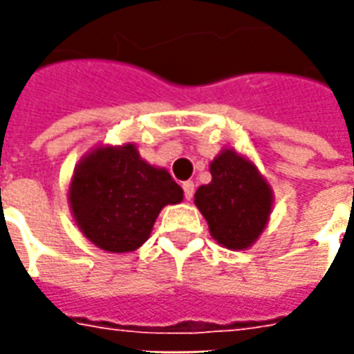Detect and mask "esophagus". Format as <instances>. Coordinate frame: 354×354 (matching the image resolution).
Returning a JSON list of instances; mask_svg holds the SVG:
<instances>
[{
	"instance_id": "34e87169",
	"label": "esophagus",
	"mask_w": 354,
	"mask_h": 354,
	"mask_svg": "<svg viewBox=\"0 0 354 354\" xmlns=\"http://www.w3.org/2000/svg\"><path fill=\"white\" fill-rule=\"evenodd\" d=\"M182 187H184V195H185V199H187V201H192L193 193H195V184H193L192 180H187V182H184V184H182Z\"/></svg>"
}]
</instances>
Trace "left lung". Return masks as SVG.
I'll return each mask as SVG.
<instances>
[{"label": "left lung", "instance_id": "1", "mask_svg": "<svg viewBox=\"0 0 354 354\" xmlns=\"http://www.w3.org/2000/svg\"><path fill=\"white\" fill-rule=\"evenodd\" d=\"M210 184L195 192V207L210 235L230 250H246L260 239L273 210V189L248 157L223 147L210 162Z\"/></svg>", "mask_w": 354, "mask_h": 354}]
</instances>
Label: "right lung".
Wrapping results in <instances>:
<instances>
[{
	"mask_svg": "<svg viewBox=\"0 0 354 354\" xmlns=\"http://www.w3.org/2000/svg\"><path fill=\"white\" fill-rule=\"evenodd\" d=\"M184 189L169 170L144 161L132 142L96 146L75 165L68 205L80 231L106 252H132L146 243L157 216Z\"/></svg>",
	"mask_w": 354,
	"mask_h": 354,
	"instance_id": "obj_1",
	"label": "right lung"
}]
</instances>
